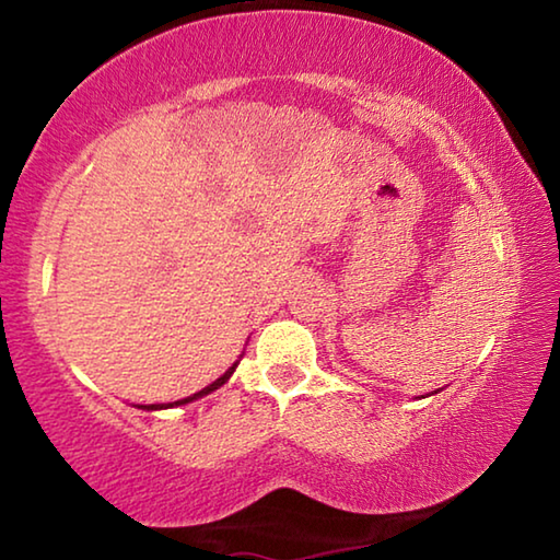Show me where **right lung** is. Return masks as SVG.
<instances>
[{"label":"right lung","instance_id":"right-lung-1","mask_svg":"<svg viewBox=\"0 0 560 560\" xmlns=\"http://www.w3.org/2000/svg\"><path fill=\"white\" fill-rule=\"evenodd\" d=\"M240 365V360H236V363L230 368V371H226L222 377H217V381L212 383V385H207V387H202L200 393H195V395H189V397H183V400H175V402H163V405H138L140 410H167V407H177V405H187V402H192V400H197V397H205V395H210V393H214L217 387H222L226 381H230L232 377V373H234V368Z\"/></svg>","mask_w":560,"mask_h":560}]
</instances>
